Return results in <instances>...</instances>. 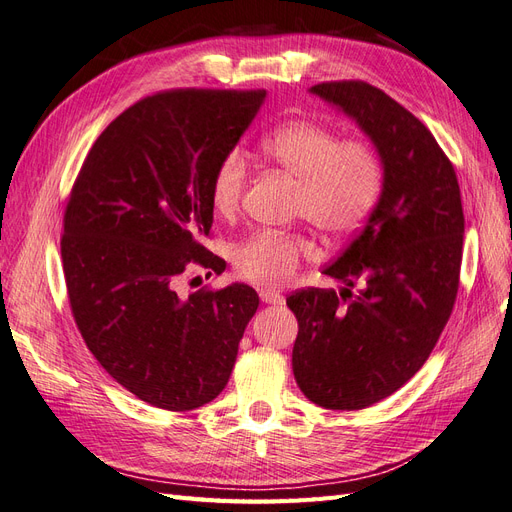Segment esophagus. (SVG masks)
I'll return each instance as SVG.
<instances>
[{
	"mask_svg": "<svg viewBox=\"0 0 512 512\" xmlns=\"http://www.w3.org/2000/svg\"><path fill=\"white\" fill-rule=\"evenodd\" d=\"M260 301L267 305H282L284 303V294L271 290V288H260Z\"/></svg>",
	"mask_w": 512,
	"mask_h": 512,
	"instance_id": "obj_1",
	"label": "esophagus"
}]
</instances>
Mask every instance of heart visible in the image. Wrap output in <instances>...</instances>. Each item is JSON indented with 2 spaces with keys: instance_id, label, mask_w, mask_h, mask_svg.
<instances>
[{
  "instance_id": "heart-1",
  "label": "heart",
  "mask_w": 512,
  "mask_h": 512,
  "mask_svg": "<svg viewBox=\"0 0 512 512\" xmlns=\"http://www.w3.org/2000/svg\"><path fill=\"white\" fill-rule=\"evenodd\" d=\"M265 156L299 181V213L324 232L344 235L359 228L374 209L382 170L376 153L363 143H342L314 121L294 119L265 134ZM245 188V162L228 153L211 181V205L220 215L237 211ZM316 254L314 243L280 230H260L235 247L232 262L243 280L282 286L299 269L301 258Z\"/></svg>"
}]
</instances>
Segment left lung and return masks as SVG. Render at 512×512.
<instances>
[{
	"mask_svg": "<svg viewBox=\"0 0 512 512\" xmlns=\"http://www.w3.org/2000/svg\"><path fill=\"white\" fill-rule=\"evenodd\" d=\"M350 117L382 164L367 224L324 275L344 292L290 294L299 320L292 371L303 395L329 410H361L401 389L436 346L453 312L463 209L453 164L404 106L363 81L309 89ZM360 284V294L349 288Z\"/></svg>",
	"mask_w": 512,
	"mask_h": 512,
	"instance_id": "left-lung-1",
	"label": "left lung"
}]
</instances>
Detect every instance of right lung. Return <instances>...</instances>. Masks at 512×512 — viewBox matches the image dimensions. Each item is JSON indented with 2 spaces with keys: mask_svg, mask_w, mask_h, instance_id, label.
Segmentation results:
<instances>
[{
  "mask_svg": "<svg viewBox=\"0 0 512 512\" xmlns=\"http://www.w3.org/2000/svg\"><path fill=\"white\" fill-rule=\"evenodd\" d=\"M265 98L175 89L136 102L98 136L72 188L61 260L76 327L108 374L156 408L218 397L258 309L247 284L188 299L175 286L190 262L226 269L198 243L213 224L211 181Z\"/></svg>",
  "mask_w": 512,
  "mask_h": 512,
  "instance_id": "obj_1",
  "label": "right lung"
}]
</instances>
